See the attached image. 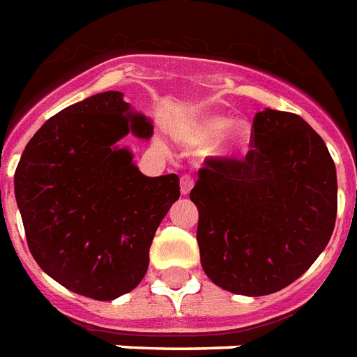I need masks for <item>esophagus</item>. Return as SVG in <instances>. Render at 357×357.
Here are the masks:
<instances>
[{"mask_svg": "<svg viewBox=\"0 0 357 357\" xmlns=\"http://www.w3.org/2000/svg\"><path fill=\"white\" fill-rule=\"evenodd\" d=\"M192 187H194L192 176H190V174H185V176H181V194H188Z\"/></svg>", "mask_w": 357, "mask_h": 357, "instance_id": "34e87169", "label": "esophagus"}]
</instances>
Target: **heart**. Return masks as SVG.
Wrapping results in <instances>:
<instances>
[{"label": "heart", "mask_w": 357, "mask_h": 357, "mask_svg": "<svg viewBox=\"0 0 357 357\" xmlns=\"http://www.w3.org/2000/svg\"><path fill=\"white\" fill-rule=\"evenodd\" d=\"M229 121L220 115H207L198 121V124L194 126L192 139L196 143H208L211 139H214L220 132H226L222 135L218 143V150L222 153H236L240 150H244L251 141L253 130L251 124L245 121H234L227 127Z\"/></svg>", "instance_id": "heart-1"}]
</instances>
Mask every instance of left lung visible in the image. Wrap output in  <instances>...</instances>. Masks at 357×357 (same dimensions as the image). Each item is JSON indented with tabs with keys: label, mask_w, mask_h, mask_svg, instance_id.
Wrapping results in <instances>:
<instances>
[{
	"label": "left lung",
	"mask_w": 357,
	"mask_h": 357,
	"mask_svg": "<svg viewBox=\"0 0 357 357\" xmlns=\"http://www.w3.org/2000/svg\"><path fill=\"white\" fill-rule=\"evenodd\" d=\"M244 159L207 158L190 190L199 211L202 268L238 295H269L297 280L334 233L337 176L303 117L264 109Z\"/></svg>",
	"instance_id": "1"
}]
</instances>
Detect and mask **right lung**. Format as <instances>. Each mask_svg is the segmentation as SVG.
I'll list each match as a JSON object with an SVG mask.
<instances>
[{
    "label": "right lung",
    "mask_w": 357,
    "mask_h": 357,
    "mask_svg": "<svg viewBox=\"0 0 357 357\" xmlns=\"http://www.w3.org/2000/svg\"><path fill=\"white\" fill-rule=\"evenodd\" d=\"M153 126L106 91L49 119L25 146L14 192L38 266L84 297L112 301L149 269L153 234L179 198V178H146L117 141Z\"/></svg>",
    "instance_id": "add662e5"
}]
</instances>
